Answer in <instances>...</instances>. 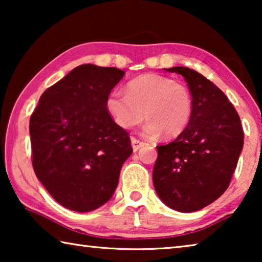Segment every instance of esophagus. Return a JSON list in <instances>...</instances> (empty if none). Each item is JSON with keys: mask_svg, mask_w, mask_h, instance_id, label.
<instances>
[{"mask_svg": "<svg viewBox=\"0 0 262 262\" xmlns=\"http://www.w3.org/2000/svg\"><path fill=\"white\" fill-rule=\"evenodd\" d=\"M143 145H144L143 142L139 141L137 139H135V137H132V147L134 151H137V150L143 147Z\"/></svg>", "mask_w": 262, "mask_h": 262, "instance_id": "esophagus-1", "label": "esophagus"}]
</instances>
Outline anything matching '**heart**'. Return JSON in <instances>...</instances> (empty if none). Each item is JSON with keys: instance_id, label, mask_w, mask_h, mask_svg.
<instances>
[{"instance_id": "heart-1", "label": "heart", "mask_w": 262, "mask_h": 262, "mask_svg": "<svg viewBox=\"0 0 262 262\" xmlns=\"http://www.w3.org/2000/svg\"><path fill=\"white\" fill-rule=\"evenodd\" d=\"M106 110L114 122L129 129L147 117L143 134L157 137L180 135L193 114V97L181 83L158 74L140 75L127 83V94L114 89L106 97Z\"/></svg>"}]
</instances>
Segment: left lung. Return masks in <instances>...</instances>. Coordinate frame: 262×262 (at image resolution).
Returning a JSON list of instances; mask_svg holds the SVG:
<instances>
[{
  "label": "left lung",
  "instance_id": "8db88e82",
  "mask_svg": "<svg viewBox=\"0 0 262 262\" xmlns=\"http://www.w3.org/2000/svg\"><path fill=\"white\" fill-rule=\"evenodd\" d=\"M165 70L187 82L193 114L174 141L157 147L152 181L167 207L192 212L210 205L229 187L243 150L244 132L237 111L214 83L186 67Z\"/></svg>",
  "mask_w": 262,
  "mask_h": 262
}]
</instances>
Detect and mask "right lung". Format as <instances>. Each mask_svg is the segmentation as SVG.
<instances>
[{
    "mask_svg": "<svg viewBox=\"0 0 262 262\" xmlns=\"http://www.w3.org/2000/svg\"><path fill=\"white\" fill-rule=\"evenodd\" d=\"M125 72L82 64L39 99L30 118L32 165L53 199L86 212L105 205L133 152L129 134L106 110V97Z\"/></svg>",
    "mask_w": 262,
    "mask_h": 262,
    "instance_id": "obj_1",
    "label": "right lung"
}]
</instances>
